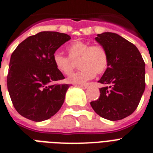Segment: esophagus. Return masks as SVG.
<instances>
[{
	"mask_svg": "<svg viewBox=\"0 0 153 153\" xmlns=\"http://www.w3.org/2000/svg\"><path fill=\"white\" fill-rule=\"evenodd\" d=\"M79 86L80 88H82V89H83V90H85V89H86V88H87V87H88V85H87V84L79 85V86Z\"/></svg>",
	"mask_w": 153,
	"mask_h": 153,
	"instance_id": "esophagus-1",
	"label": "esophagus"
}]
</instances>
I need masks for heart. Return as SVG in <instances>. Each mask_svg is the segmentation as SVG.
I'll return each instance as SVG.
<instances>
[{"instance_id":"heart-1","label":"heart","mask_w":153,"mask_h":153,"mask_svg":"<svg viewBox=\"0 0 153 153\" xmlns=\"http://www.w3.org/2000/svg\"><path fill=\"white\" fill-rule=\"evenodd\" d=\"M69 57L55 53L53 55V62L59 72L63 75H70L74 69L73 61H78L79 72L67 78V81L74 84H84L96 74H102L109 65L107 51L100 45L90 46L83 41H75L67 47Z\"/></svg>"}]
</instances>
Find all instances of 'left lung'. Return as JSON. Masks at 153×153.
<instances>
[{"mask_svg": "<svg viewBox=\"0 0 153 153\" xmlns=\"http://www.w3.org/2000/svg\"><path fill=\"white\" fill-rule=\"evenodd\" d=\"M95 40L107 51L109 65L99 83L100 96L90 102L93 110L111 121L123 120L137 108L145 90V63L137 47L117 33L97 34Z\"/></svg>", "mask_w": 153, "mask_h": 153, "instance_id": "8db88e82", "label": "left lung"}]
</instances>
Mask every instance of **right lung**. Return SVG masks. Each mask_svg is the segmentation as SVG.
<instances>
[{"label": "right lung", "instance_id": "obj_1", "mask_svg": "<svg viewBox=\"0 0 153 153\" xmlns=\"http://www.w3.org/2000/svg\"><path fill=\"white\" fill-rule=\"evenodd\" d=\"M70 39L66 33L43 31L25 39L11 54L7 86L22 117L41 122L61 108L70 85L53 83L65 78L55 67L53 55Z\"/></svg>", "mask_w": 153, "mask_h": 153}]
</instances>
